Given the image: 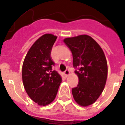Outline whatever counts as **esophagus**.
Instances as JSON below:
<instances>
[{
  "mask_svg": "<svg viewBox=\"0 0 125 125\" xmlns=\"http://www.w3.org/2000/svg\"><path fill=\"white\" fill-rule=\"evenodd\" d=\"M64 76H66V77H68V76L69 74V71L68 70V69H66L64 72Z\"/></svg>",
  "mask_w": 125,
  "mask_h": 125,
  "instance_id": "esophagus-1",
  "label": "esophagus"
}]
</instances>
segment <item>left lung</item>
I'll list each match as a JSON object with an SVG mask.
<instances>
[{
	"instance_id": "1",
	"label": "left lung",
	"mask_w": 125,
	"mask_h": 125,
	"mask_svg": "<svg viewBox=\"0 0 125 125\" xmlns=\"http://www.w3.org/2000/svg\"><path fill=\"white\" fill-rule=\"evenodd\" d=\"M73 54L74 71L79 78L72 89L76 102L88 106L95 102L103 91L108 75L105 55L100 45L88 35L64 39Z\"/></svg>"
}]
</instances>
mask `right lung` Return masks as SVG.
Returning <instances> with one entry per match:
<instances>
[{
	"label": "right lung",
	"mask_w": 125,
	"mask_h": 125,
	"mask_svg": "<svg viewBox=\"0 0 125 125\" xmlns=\"http://www.w3.org/2000/svg\"><path fill=\"white\" fill-rule=\"evenodd\" d=\"M57 36L46 34L34 43L26 54L22 65L23 84L29 96L40 106L52 102L62 81L61 76L52 71V47Z\"/></svg>",
	"instance_id": "add662e5"
}]
</instances>
